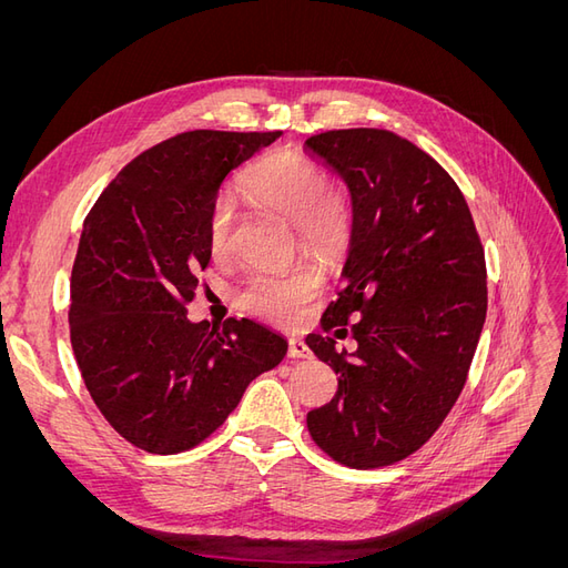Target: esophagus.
<instances>
[{"label": "esophagus", "instance_id": "obj_1", "mask_svg": "<svg viewBox=\"0 0 568 568\" xmlns=\"http://www.w3.org/2000/svg\"><path fill=\"white\" fill-rule=\"evenodd\" d=\"M311 355H313L311 348H307L301 338H291L288 341V357L291 359H301V357L305 359V357H311Z\"/></svg>", "mask_w": 568, "mask_h": 568}]
</instances>
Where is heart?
I'll return each instance as SVG.
<instances>
[{
	"label": "heart",
	"mask_w": 568,
	"mask_h": 568,
	"mask_svg": "<svg viewBox=\"0 0 568 568\" xmlns=\"http://www.w3.org/2000/svg\"><path fill=\"white\" fill-rule=\"evenodd\" d=\"M242 189L261 209L294 222L303 248L324 257L346 251L353 225L355 201L351 186L338 178H326L324 168L301 153H272L253 163ZM234 215L227 201H220L209 220V251L215 261L232 257ZM324 288V272L305 263L286 274H255L239 294V303L251 315L291 326L301 322Z\"/></svg>",
	"instance_id": "1"
}]
</instances>
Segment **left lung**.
Wrapping results in <instances>:
<instances>
[{"mask_svg": "<svg viewBox=\"0 0 568 568\" xmlns=\"http://www.w3.org/2000/svg\"><path fill=\"white\" fill-rule=\"evenodd\" d=\"M305 144L355 201L348 284L322 317L326 336H307L338 390L307 412V432L343 467L379 469L417 453L467 384L488 307L484 244L457 182L395 132L329 130ZM336 333L358 341L353 358Z\"/></svg>", "mask_w": 568, "mask_h": 568, "instance_id": "8db88e82", "label": "left lung"}]
</instances>
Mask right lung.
Masks as SVG:
<instances>
[{
  "label": "right lung",
  "instance_id": "obj_1",
  "mask_svg": "<svg viewBox=\"0 0 568 568\" xmlns=\"http://www.w3.org/2000/svg\"><path fill=\"white\" fill-rule=\"evenodd\" d=\"M282 132L194 130L146 149L84 217L71 274V343L92 400L134 448L178 455L225 424L286 355L251 320L192 324L222 182Z\"/></svg>",
  "mask_w": 568,
  "mask_h": 568
}]
</instances>
